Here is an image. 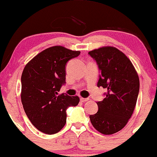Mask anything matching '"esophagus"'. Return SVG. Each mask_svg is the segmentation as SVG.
<instances>
[{
    "label": "esophagus",
    "instance_id": "34e87169",
    "mask_svg": "<svg viewBox=\"0 0 157 157\" xmlns=\"http://www.w3.org/2000/svg\"><path fill=\"white\" fill-rule=\"evenodd\" d=\"M88 98H80V101L81 102H86V101H88Z\"/></svg>",
    "mask_w": 157,
    "mask_h": 157
}]
</instances>
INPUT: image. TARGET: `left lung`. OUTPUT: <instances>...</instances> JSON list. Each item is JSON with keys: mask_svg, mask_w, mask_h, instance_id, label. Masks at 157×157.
Masks as SVG:
<instances>
[{"mask_svg": "<svg viewBox=\"0 0 157 157\" xmlns=\"http://www.w3.org/2000/svg\"><path fill=\"white\" fill-rule=\"evenodd\" d=\"M88 54L101 72L98 87L106 88L105 98L97 102L98 111L90 116L92 125L103 135H112L126 125L135 109L140 82L126 55L114 47H102Z\"/></svg>", "mask_w": 157, "mask_h": 157, "instance_id": "obj_1", "label": "left lung"}]
</instances>
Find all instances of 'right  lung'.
Wrapping results in <instances>:
<instances>
[{
	"mask_svg": "<svg viewBox=\"0 0 157 157\" xmlns=\"http://www.w3.org/2000/svg\"><path fill=\"white\" fill-rule=\"evenodd\" d=\"M80 54L62 46L47 48L25 65L21 77V101L29 119L48 135L59 132L67 122V109L78 104V96L58 95L66 83V64Z\"/></svg>",
	"mask_w": 157,
	"mask_h": 157,
	"instance_id": "obj_1",
	"label": "right lung"
}]
</instances>
